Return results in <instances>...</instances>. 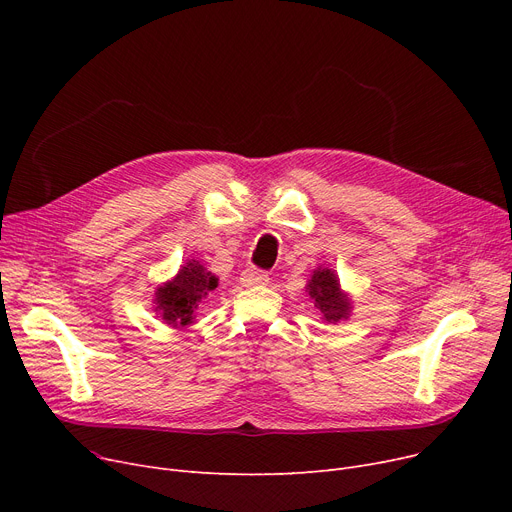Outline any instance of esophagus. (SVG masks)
Instances as JSON below:
<instances>
[{
  "instance_id": "34e87169",
  "label": "esophagus",
  "mask_w": 512,
  "mask_h": 512,
  "mask_svg": "<svg viewBox=\"0 0 512 512\" xmlns=\"http://www.w3.org/2000/svg\"><path fill=\"white\" fill-rule=\"evenodd\" d=\"M240 282L245 286H265L267 282H270V274L263 270H257V267H249V270L240 274Z\"/></svg>"
}]
</instances>
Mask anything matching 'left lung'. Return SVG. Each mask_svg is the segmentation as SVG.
<instances>
[{
  "label": "left lung",
  "instance_id": "8db88e82",
  "mask_svg": "<svg viewBox=\"0 0 512 512\" xmlns=\"http://www.w3.org/2000/svg\"><path fill=\"white\" fill-rule=\"evenodd\" d=\"M309 294L315 301V307L324 313L326 321H338L348 317L351 311V303L340 292V284L330 270H315L313 278L309 282Z\"/></svg>",
  "mask_w": 512,
  "mask_h": 512
}]
</instances>
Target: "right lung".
I'll use <instances>...</instances> for the list:
<instances>
[{"mask_svg":"<svg viewBox=\"0 0 512 512\" xmlns=\"http://www.w3.org/2000/svg\"><path fill=\"white\" fill-rule=\"evenodd\" d=\"M218 288V278L207 272L199 261H188L178 276L155 292V311L172 326H188L197 303L209 290Z\"/></svg>","mask_w":512,"mask_h":512,"instance_id":"add662e5","label":"right lung"}]
</instances>
